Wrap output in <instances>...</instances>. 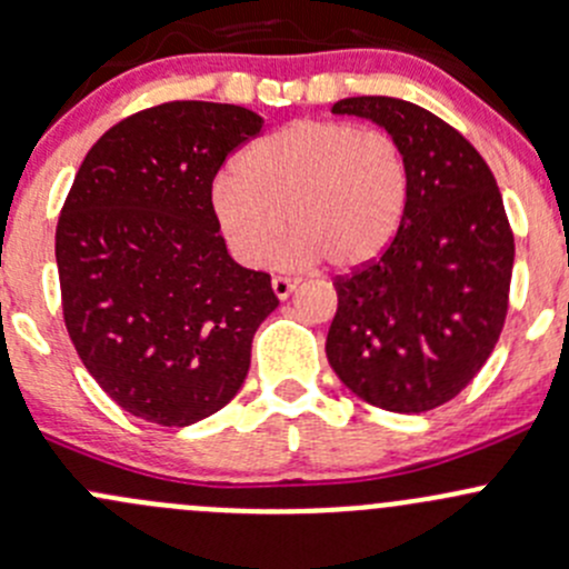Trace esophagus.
<instances>
[{
	"mask_svg": "<svg viewBox=\"0 0 569 569\" xmlns=\"http://www.w3.org/2000/svg\"><path fill=\"white\" fill-rule=\"evenodd\" d=\"M297 286H300V280L289 278V274H274V278H272V291H274V297H278V300H289L291 291H295Z\"/></svg>",
	"mask_w": 569,
	"mask_h": 569,
	"instance_id": "obj_1",
	"label": "esophagus"
}]
</instances>
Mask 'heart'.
<instances>
[{
    "label": "heart",
    "instance_id": "heart-1",
    "mask_svg": "<svg viewBox=\"0 0 569 569\" xmlns=\"http://www.w3.org/2000/svg\"><path fill=\"white\" fill-rule=\"evenodd\" d=\"M409 160L387 130L340 119H300L256 141L209 190L214 226L244 267H264L286 234L283 259L360 269L392 244L409 204Z\"/></svg>",
    "mask_w": 569,
    "mask_h": 569
}]
</instances>
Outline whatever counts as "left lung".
<instances>
[{
    "label": "left lung",
    "mask_w": 569,
    "mask_h": 569,
    "mask_svg": "<svg viewBox=\"0 0 569 569\" xmlns=\"http://www.w3.org/2000/svg\"><path fill=\"white\" fill-rule=\"evenodd\" d=\"M332 111L395 136L411 188L390 248L335 278L327 360L357 398L420 415L456 398L493 351L516 237L488 163L445 119L381 94L338 100Z\"/></svg>",
    "instance_id": "1"
}]
</instances>
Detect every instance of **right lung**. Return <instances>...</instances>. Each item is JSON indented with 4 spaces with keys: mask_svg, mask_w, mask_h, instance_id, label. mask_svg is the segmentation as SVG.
<instances>
[{
    "mask_svg": "<svg viewBox=\"0 0 569 569\" xmlns=\"http://www.w3.org/2000/svg\"><path fill=\"white\" fill-rule=\"evenodd\" d=\"M250 109L171 100L122 119L83 158L57 223L62 316L83 368L139 420L184 428L223 409L278 308L239 267L209 190L261 133Z\"/></svg>",
    "mask_w": 569,
    "mask_h": 569,
    "instance_id": "obj_1",
    "label": "right lung"
}]
</instances>
